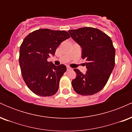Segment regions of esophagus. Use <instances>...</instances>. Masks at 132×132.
I'll list each match as a JSON object with an SVG mask.
<instances>
[{
    "label": "esophagus",
    "instance_id": "1",
    "mask_svg": "<svg viewBox=\"0 0 132 132\" xmlns=\"http://www.w3.org/2000/svg\"><path fill=\"white\" fill-rule=\"evenodd\" d=\"M66 68H67V71H70V70H71V69H72V68H70V67H69V66H66Z\"/></svg>",
    "mask_w": 132,
    "mask_h": 132
}]
</instances>
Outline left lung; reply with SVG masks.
<instances>
[{"label":"left lung","instance_id":"1","mask_svg":"<svg viewBox=\"0 0 132 132\" xmlns=\"http://www.w3.org/2000/svg\"><path fill=\"white\" fill-rule=\"evenodd\" d=\"M82 48V58L86 60L85 75L75 69L77 76L72 81L76 93L91 95L97 93L107 84L115 66L116 50L111 38L97 28L83 27L68 31Z\"/></svg>","mask_w":132,"mask_h":132}]
</instances>
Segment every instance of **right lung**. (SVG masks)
Wrapping results in <instances>:
<instances>
[{
  "label": "right lung",
  "mask_w": 132,
  "mask_h": 132,
  "mask_svg": "<svg viewBox=\"0 0 132 132\" xmlns=\"http://www.w3.org/2000/svg\"><path fill=\"white\" fill-rule=\"evenodd\" d=\"M69 38L70 35L64 30L42 28L24 38L20 48V66L25 84L35 94L48 97L57 92L66 67L64 64L55 66L47 60Z\"/></svg>",
  "instance_id": "obj_1"
}]
</instances>
